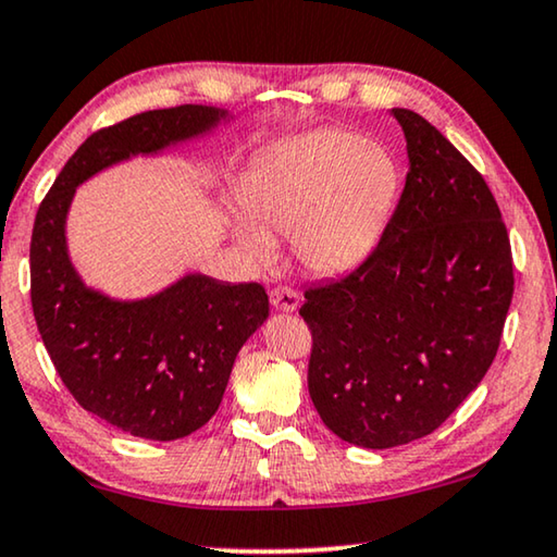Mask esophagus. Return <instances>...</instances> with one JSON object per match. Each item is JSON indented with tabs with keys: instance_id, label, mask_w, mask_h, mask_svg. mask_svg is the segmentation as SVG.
Here are the masks:
<instances>
[{
	"instance_id": "1",
	"label": "esophagus",
	"mask_w": 557,
	"mask_h": 557,
	"mask_svg": "<svg viewBox=\"0 0 557 557\" xmlns=\"http://www.w3.org/2000/svg\"><path fill=\"white\" fill-rule=\"evenodd\" d=\"M270 302L280 312H295L299 307V295H297V289L287 287V285H280L270 293Z\"/></svg>"
}]
</instances>
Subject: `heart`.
I'll return each instance as SVG.
<instances>
[{"label": "heart", "instance_id": "1", "mask_svg": "<svg viewBox=\"0 0 557 557\" xmlns=\"http://www.w3.org/2000/svg\"><path fill=\"white\" fill-rule=\"evenodd\" d=\"M401 193V168L382 144L349 131H314L250 165L237 190L249 220L235 235L255 262L275 260L270 235H289L314 275H342L372 255Z\"/></svg>", "mask_w": 557, "mask_h": 557}]
</instances>
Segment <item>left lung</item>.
I'll return each mask as SVG.
<instances>
[{
  "instance_id": "obj_1",
  "label": "left lung",
  "mask_w": 557,
  "mask_h": 557,
  "mask_svg": "<svg viewBox=\"0 0 557 557\" xmlns=\"http://www.w3.org/2000/svg\"><path fill=\"white\" fill-rule=\"evenodd\" d=\"M409 173L374 252L312 285L307 386L324 426L364 448L436 431L496 359L513 258L483 175L409 109H392Z\"/></svg>"
}]
</instances>
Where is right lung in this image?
Returning a JSON list of instances; mask_svg holds the SVG:
<instances>
[{
  "mask_svg": "<svg viewBox=\"0 0 557 557\" xmlns=\"http://www.w3.org/2000/svg\"><path fill=\"white\" fill-rule=\"evenodd\" d=\"M231 119L225 109L185 103L96 131L34 220L32 307L44 347L74 399L131 436L175 441L210 421L237 351L268 320V293L258 282L188 272L151 297H109L69 258V208L78 185L106 168L202 138Z\"/></svg>",
  "mask_w": 557,
  "mask_h": 557,
  "instance_id": "add662e5",
  "label": "right lung"
}]
</instances>
